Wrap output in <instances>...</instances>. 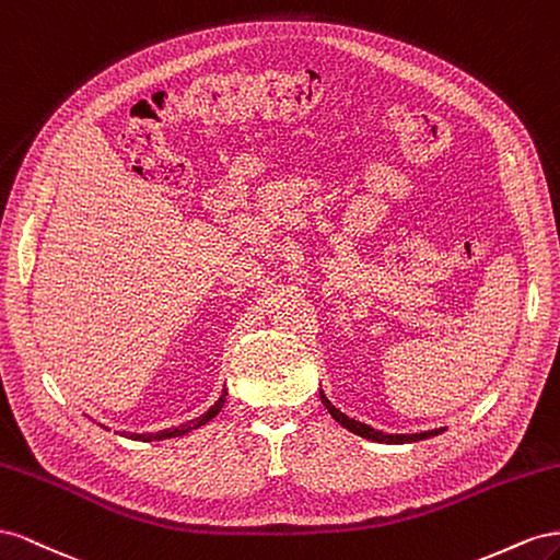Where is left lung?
Segmentation results:
<instances>
[{"mask_svg": "<svg viewBox=\"0 0 560 560\" xmlns=\"http://www.w3.org/2000/svg\"><path fill=\"white\" fill-rule=\"evenodd\" d=\"M322 404L328 408V412H330L332 418L338 420L342 427H347L349 431H354V434H359V436H363V439H373V441H380V443H410V441H422V439L441 434V429L422 431V434H412V436H404V434H401V436H398V434H396V436H394V434H382V431H377V429H373V427H369V424H363V422L351 420V418H347L345 412H340L338 408L330 406V401L324 396V392H322Z\"/></svg>", "mask_w": 560, "mask_h": 560, "instance_id": "obj_1", "label": "left lung"}]
</instances>
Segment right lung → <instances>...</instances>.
Listing matches in <instances>:
<instances>
[{
	"label": "right lung",
	"instance_id": "1",
	"mask_svg": "<svg viewBox=\"0 0 560 560\" xmlns=\"http://www.w3.org/2000/svg\"><path fill=\"white\" fill-rule=\"evenodd\" d=\"M225 398H228V389H222V396L218 398V401L206 410L201 418H197V420H191V422H187V424H180V427H171V429H162V431H156V434H131V439H136V441H162V439H171V436H183V434H187V431H191V429H197V427H201V424H206L209 422L211 418H215V415L220 412V408H222V404H225Z\"/></svg>",
	"mask_w": 560,
	"mask_h": 560
}]
</instances>
